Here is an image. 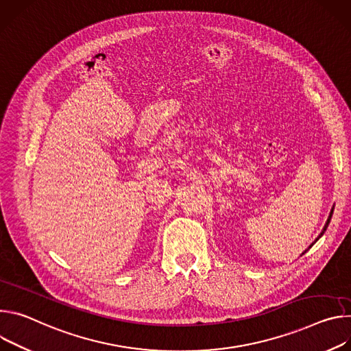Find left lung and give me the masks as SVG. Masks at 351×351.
Instances as JSON below:
<instances>
[{"instance_id":"1","label":"left lung","mask_w":351,"mask_h":351,"mask_svg":"<svg viewBox=\"0 0 351 351\" xmlns=\"http://www.w3.org/2000/svg\"><path fill=\"white\" fill-rule=\"evenodd\" d=\"M333 209H335V206H332V209H330V213H329V216H328V219H326V223H325V226H324L322 231L319 232V236H318V237H317V239L314 240V243H313V244H311V245H309L308 248H311V247H313V245H314V244H315V243H317V241H318V240H319V239H321V237L324 236V232L326 231V228H328V226H329V223H330V219H332V215H333ZM305 252H306V250H305V251H304V252H302L301 255H304Z\"/></svg>"}]
</instances>
